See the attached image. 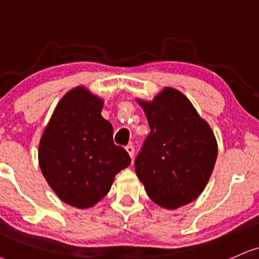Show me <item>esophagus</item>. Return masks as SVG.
Instances as JSON below:
<instances>
[{"label": "esophagus", "mask_w": 259, "mask_h": 259, "mask_svg": "<svg viewBox=\"0 0 259 259\" xmlns=\"http://www.w3.org/2000/svg\"><path fill=\"white\" fill-rule=\"evenodd\" d=\"M126 151L128 152V154H130L131 158L135 157V146H133L132 144H128V145L126 146Z\"/></svg>", "instance_id": "esophagus-1"}]
</instances>
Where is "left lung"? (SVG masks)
<instances>
[{"label": "left lung", "instance_id": "8db88e82", "mask_svg": "<svg viewBox=\"0 0 259 259\" xmlns=\"http://www.w3.org/2000/svg\"><path fill=\"white\" fill-rule=\"evenodd\" d=\"M140 104L150 133L135 161L139 180L148 196L167 209L192 202L209 181L218 157L211 128L174 89Z\"/></svg>", "mask_w": 259, "mask_h": 259}]
</instances>
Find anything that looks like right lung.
I'll list each match as a JSON object with an SVG mask.
<instances>
[{"label": "right lung", "instance_id": "1", "mask_svg": "<svg viewBox=\"0 0 259 259\" xmlns=\"http://www.w3.org/2000/svg\"><path fill=\"white\" fill-rule=\"evenodd\" d=\"M103 102L84 88L62 98L39 144V165L59 198L75 207H90L109 192L114 177L131 157L115 145L113 126L102 117Z\"/></svg>", "mask_w": 259, "mask_h": 259}]
</instances>
